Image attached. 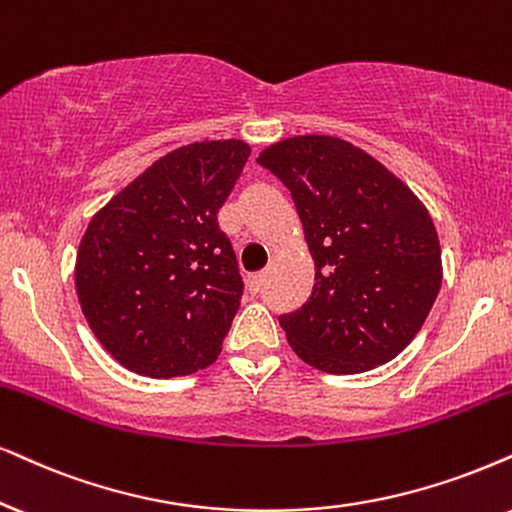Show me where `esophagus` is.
<instances>
[{"label": "esophagus", "instance_id": "34e87169", "mask_svg": "<svg viewBox=\"0 0 512 512\" xmlns=\"http://www.w3.org/2000/svg\"><path fill=\"white\" fill-rule=\"evenodd\" d=\"M264 278H267V271H255V274L248 276V286L252 293H260V288L264 286Z\"/></svg>", "mask_w": 512, "mask_h": 512}]
</instances>
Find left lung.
I'll return each instance as SVG.
<instances>
[{
  "instance_id": "8db88e82",
  "label": "left lung",
  "mask_w": 512,
  "mask_h": 512,
  "mask_svg": "<svg viewBox=\"0 0 512 512\" xmlns=\"http://www.w3.org/2000/svg\"><path fill=\"white\" fill-rule=\"evenodd\" d=\"M293 196L316 274L278 323L302 361L364 373L416 338L442 286L435 224L406 184L335 137H293L257 158Z\"/></svg>"
}]
</instances>
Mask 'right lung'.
<instances>
[{"instance_id": "obj_1", "label": "right lung", "mask_w": 512, "mask_h": 512, "mask_svg": "<svg viewBox=\"0 0 512 512\" xmlns=\"http://www.w3.org/2000/svg\"><path fill=\"white\" fill-rule=\"evenodd\" d=\"M248 155L236 139L177 148L84 231L77 297L96 338L129 371L177 378L222 352L245 286L217 215Z\"/></svg>"}]
</instances>
